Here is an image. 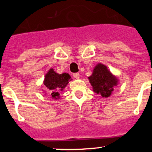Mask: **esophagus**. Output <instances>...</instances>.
Wrapping results in <instances>:
<instances>
[{"mask_svg": "<svg viewBox=\"0 0 152 152\" xmlns=\"http://www.w3.org/2000/svg\"><path fill=\"white\" fill-rule=\"evenodd\" d=\"M73 76H74V77H75V78H76V79L80 78V74H79V73L73 74Z\"/></svg>", "mask_w": 152, "mask_h": 152, "instance_id": "esophagus-1", "label": "esophagus"}]
</instances>
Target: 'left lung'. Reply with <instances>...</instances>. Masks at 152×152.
Instances as JSON below:
<instances>
[{"mask_svg":"<svg viewBox=\"0 0 152 152\" xmlns=\"http://www.w3.org/2000/svg\"><path fill=\"white\" fill-rule=\"evenodd\" d=\"M93 91L102 97L110 96L115 87L119 84V79L113 75L107 65L98 63L93 69L92 75L88 77Z\"/></svg>","mask_w":152,"mask_h":152,"instance_id":"8db88e82","label":"left lung"}]
</instances>
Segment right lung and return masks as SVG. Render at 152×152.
I'll list each match as a JSON object with an SVG mask.
<instances>
[{"mask_svg": "<svg viewBox=\"0 0 152 152\" xmlns=\"http://www.w3.org/2000/svg\"><path fill=\"white\" fill-rule=\"evenodd\" d=\"M70 80H72V77L69 74H58L53 68H50L45 74L43 85L47 89L49 94L52 96V99L58 100L60 97V91L64 89Z\"/></svg>", "mask_w": 152, "mask_h": 152, "instance_id": "obj_1", "label": "right lung"}]
</instances>
